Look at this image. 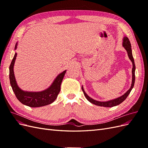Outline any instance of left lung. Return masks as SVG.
I'll list each match as a JSON object with an SVG mask.
<instances>
[{
  "label": "left lung",
  "mask_w": 148,
  "mask_h": 148,
  "mask_svg": "<svg viewBox=\"0 0 148 148\" xmlns=\"http://www.w3.org/2000/svg\"><path fill=\"white\" fill-rule=\"evenodd\" d=\"M122 46L123 47L126 49V51L128 53V56L129 59H130V60L132 62L133 64V69H132V85L131 87L128 90L125 92L123 95H122V96H120L118 98H116L115 99L113 100H110L108 101H104V102H101V101H96L95 99H92L91 97H90L89 96H88V95L85 92L84 90L83 89V88L82 86V89L83 91L84 95L86 97V99H88V101H89L91 103L93 104H95L96 106H102V107H114V106H116L117 105H119L120 104H121L123 101H124L125 100V99L127 97V96L129 95V94L130 93L132 89H133V86H134V84H135V62H134V59L132 55V46H131V44L130 42L129 39L127 37L125 36L123 38V43H122Z\"/></svg>",
  "instance_id": "obj_1"
}]
</instances>
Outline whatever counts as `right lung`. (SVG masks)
Here are the masks:
<instances>
[{
    "mask_svg": "<svg viewBox=\"0 0 148 148\" xmlns=\"http://www.w3.org/2000/svg\"><path fill=\"white\" fill-rule=\"evenodd\" d=\"M17 47V42L15 49ZM17 53H15L9 67V78L11 86L18 99L22 104L31 107H38L51 104L57 97L60 91V85L66 73V70L60 73L49 88L40 92H28L21 90L17 85L13 72V66Z\"/></svg>",
    "mask_w": 148,
    "mask_h": 148,
    "instance_id": "1",
    "label": "right lung"
}]
</instances>
